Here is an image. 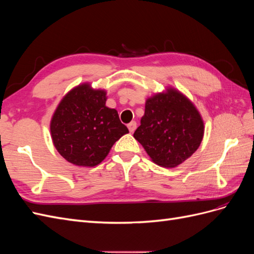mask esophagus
Segmentation results:
<instances>
[{"mask_svg": "<svg viewBox=\"0 0 254 254\" xmlns=\"http://www.w3.org/2000/svg\"><path fill=\"white\" fill-rule=\"evenodd\" d=\"M128 129L130 132H133L134 130L136 129V123L135 122H131L130 124H128Z\"/></svg>", "mask_w": 254, "mask_h": 254, "instance_id": "34e87169", "label": "esophagus"}]
</instances>
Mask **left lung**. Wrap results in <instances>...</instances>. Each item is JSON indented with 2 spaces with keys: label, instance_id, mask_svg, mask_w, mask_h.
<instances>
[{
  "label": "left lung",
  "instance_id": "8db88e82",
  "mask_svg": "<svg viewBox=\"0 0 254 254\" xmlns=\"http://www.w3.org/2000/svg\"><path fill=\"white\" fill-rule=\"evenodd\" d=\"M204 124L195 105L175 88L146 99L141 125L134 139L153 163L176 167L198 149L203 139Z\"/></svg>",
  "mask_w": 254,
  "mask_h": 254
}]
</instances>
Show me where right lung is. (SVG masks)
<instances>
[{"label":"right lung","instance_id":"add662e5","mask_svg":"<svg viewBox=\"0 0 254 254\" xmlns=\"http://www.w3.org/2000/svg\"><path fill=\"white\" fill-rule=\"evenodd\" d=\"M107 92L89 82L78 84L61 99L51 120V136L67 162L83 167L98 165L113 144L128 133L118 111L106 106Z\"/></svg>","mask_w":254,"mask_h":254}]
</instances>
